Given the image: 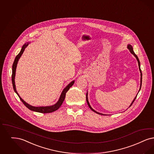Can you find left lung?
Here are the masks:
<instances>
[{
  "mask_svg": "<svg viewBox=\"0 0 154 154\" xmlns=\"http://www.w3.org/2000/svg\"><path fill=\"white\" fill-rule=\"evenodd\" d=\"M127 48H128V49L129 50V51H131V53L132 54H134V55L136 57V60H137V61L138 62V64H139V70H140V73H141V79H140V89H139V91H140V89H141V86H142V70H141V69H140V61H139V58H138V57H137V56L136 55L135 53H134V50H133V48H132V46L131 45H128V46H127ZM88 94V93H87ZM86 94V102H87V104L88 105V106H89V108H90V109H91V110H92L94 112H95V113H97V114H99V115H105L104 114H102V113H99V112H96V111H94L93 109L92 108L91 106V105L89 104V101H88V96H87V94ZM136 97L137 96H136L135 98L134 99V101H132V104H131L130 105V106L132 105V104L134 103V101H135V100L136 98Z\"/></svg>",
  "mask_w": 154,
  "mask_h": 154,
  "instance_id": "1",
  "label": "left lung"
}]
</instances>
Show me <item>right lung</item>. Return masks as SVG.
Segmentation results:
<instances>
[{
	"label": "right lung",
	"instance_id": "add662e5",
	"mask_svg": "<svg viewBox=\"0 0 154 154\" xmlns=\"http://www.w3.org/2000/svg\"><path fill=\"white\" fill-rule=\"evenodd\" d=\"M29 45V43H27V44H25L23 46H22V48L20 50V53H19L18 55L16 56L15 58V60L14 61L13 63V65H12V86H13V88H14V90L15 91V92L16 93L18 96L19 97L20 100H21V101L23 103V104L25 105V106L28 108L30 110L32 111H35V112H40V113H51V112H53L54 111H57V109H59V108L61 106L62 104L63 103L65 98V96H66V93L68 92L69 91V89H70V88L71 86H72V85H73L74 84V81H73L72 82H71L68 86H66L62 91L61 94V96L60 97V99L58 100V102L55 104L53 105L52 106H39V107H35V106H31L30 105L28 104L27 103H26L25 102V101L22 99L19 95L18 94V92H17V90H16V88H15V71H16V68H17V63L19 59L20 58V56L22 55V54H23L24 50Z\"/></svg>",
	"mask_w": 154,
	"mask_h": 154
}]
</instances>
